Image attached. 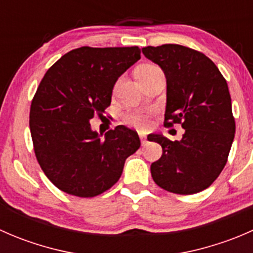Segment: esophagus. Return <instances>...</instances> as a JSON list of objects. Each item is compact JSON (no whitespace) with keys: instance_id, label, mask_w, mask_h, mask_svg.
<instances>
[{"instance_id":"1","label":"esophagus","mask_w":253,"mask_h":253,"mask_svg":"<svg viewBox=\"0 0 253 253\" xmlns=\"http://www.w3.org/2000/svg\"><path fill=\"white\" fill-rule=\"evenodd\" d=\"M139 138H141L142 145H144L145 143H147V138H145V134H143V133H139Z\"/></svg>"}]
</instances>
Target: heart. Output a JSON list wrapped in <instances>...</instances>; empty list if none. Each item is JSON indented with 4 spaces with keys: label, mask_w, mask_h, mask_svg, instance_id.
Segmentation results:
<instances>
[{
    "label": "heart",
    "mask_w": 253,
    "mask_h": 253,
    "mask_svg": "<svg viewBox=\"0 0 253 253\" xmlns=\"http://www.w3.org/2000/svg\"><path fill=\"white\" fill-rule=\"evenodd\" d=\"M155 68L154 66L150 65H144L141 66V67L137 68V72H144V71H149ZM127 122L131 125H134V126L139 127V128H145L148 126V112H143V111H136V112H131V114L127 115L126 117Z\"/></svg>",
    "instance_id": "heart-1"
}]
</instances>
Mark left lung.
Instances as JSON below:
<instances>
[{
    "label": "left lung",
    "instance_id": "8db88e82",
    "mask_svg": "<svg viewBox=\"0 0 253 253\" xmlns=\"http://www.w3.org/2000/svg\"><path fill=\"white\" fill-rule=\"evenodd\" d=\"M142 52L167 77L165 125L180 124V141L152 133L162 158L150 167L154 182L169 192L192 195L211 185L228 160L235 136L228 83L205 53L177 44L147 46Z\"/></svg>",
    "mask_w": 253,
    "mask_h": 253
}]
</instances>
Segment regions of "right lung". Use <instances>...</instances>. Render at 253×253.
Wrapping results in <instances>:
<instances>
[{
  "label": "right lung",
  "mask_w": 253,
  "mask_h": 253,
  "mask_svg": "<svg viewBox=\"0 0 253 253\" xmlns=\"http://www.w3.org/2000/svg\"><path fill=\"white\" fill-rule=\"evenodd\" d=\"M139 58L138 46H83L63 55L40 82L30 133L42 171L63 192L86 198L105 192L141 145L137 132L124 125L101 138L89 124L105 112L116 81Z\"/></svg>",
  "instance_id": "obj_1"
}]
</instances>
